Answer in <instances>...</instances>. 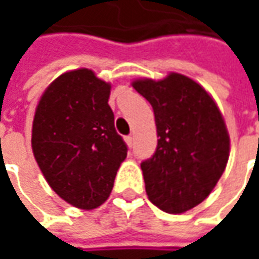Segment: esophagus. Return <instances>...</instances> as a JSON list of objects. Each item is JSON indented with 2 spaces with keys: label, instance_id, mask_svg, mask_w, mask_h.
I'll use <instances>...</instances> for the list:
<instances>
[{
  "label": "esophagus",
  "instance_id": "34e87169",
  "mask_svg": "<svg viewBox=\"0 0 259 259\" xmlns=\"http://www.w3.org/2000/svg\"><path fill=\"white\" fill-rule=\"evenodd\" d=\"M125 141H126V144L130 145V147H133L134 145V135H126Z\"/></svg>",
  "mask_w": 259,
  "mask_h": 259
}]
</instances>
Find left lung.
I'll return each instance as SVG.
<instances>
[{
	"label": "left lung",
	"mask_w": 259,
	"mask_h": 259,
	"mask_svg": "<svg viewBox=\"0 0 259 259\" xmlns=\"http://www.w3.org/2000/svg\"><path fill=\"white\" fill-rule=\"evenodd\" d=\"M133 86L153 106L158 137L153 157L141 163L147 196L167 213L190 210L213 190L229 158L222 114L187 76L138 79Z\"/></svg>",
	"instance_id": "1"
}]
</instances>
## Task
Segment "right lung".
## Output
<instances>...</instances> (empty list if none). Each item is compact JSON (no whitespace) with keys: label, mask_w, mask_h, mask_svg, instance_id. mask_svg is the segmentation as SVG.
I'll return each instance as SVG.
<instances>
[{"label":"right lung","mask_w":259,"mask_h":259,"mask_svg":"<svg viewBox=\"0 0 259 259\" xmlns=\"http://www.w3.org/2000/svg\"><path fill=\"white\" fill-rule=\"evenodd\" d=\"M109 94V83L77 69L53 80L35 109V161L49 186L79 209H95L109 197L128 151L115 130Z\"/></svg>","instance_id":"right-lung-1"}]
</instances>
